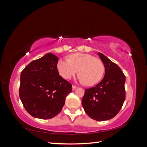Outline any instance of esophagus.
Wrapping results in <instances>:
<instances>
[{
	"mask_svg": "<svg viewBox=\"0 0 147 147\" xmlns=\"http://www.w3.org/2000/svg\"><path fill=\"white\" fill-rule=\"evenodd\" d=\"M72 88H73V90H74L75 89H76V86H74V85H73L72 86Z\"/></svg>",
	"mask_w": 147,
	"mask_h": 147,
	"instance_id": "1",
	"label": "esophagus"
}]
</instances>
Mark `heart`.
<instances>
[{
	"mask_svg": "<svg viewBox=\"0 0 147 147\" xmlns=\"http://www.w3.org/2000/svg\"><path fill=\"white\" fill-rule=\"evenodd\" d=\"M57 68L63 78L69 80L79 70L80 80L87 86H93L100 82L105 73L103 62L88 54L74 53L69 59L58 61Z\"/></svg>",
	"mask_w": 147,
	"mask_h": 147,
	"instance_id": "obj_1",
	"label": "heart"
}]
</instances>
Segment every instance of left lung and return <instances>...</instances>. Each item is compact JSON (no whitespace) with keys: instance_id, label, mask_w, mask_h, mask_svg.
Returning <instances> with one entry per match:
<instances>
[{"instance_id":"left-lung-1","label":"left lung","mask_w":147,"mask_h":147,"mask_svg":"<svg viewBox=\"0 0 147 147\" xmlns=\"http://www.w3.org/2000/svg\"><path fill=\"white\" fill-rule=\"evenodd\" d=\"M105 68L103 79L96 86L85 90L82 106L94 120L101 121L115 117L125 100V76L117 64L98 53Z\"/></svg>"}]
</instances>
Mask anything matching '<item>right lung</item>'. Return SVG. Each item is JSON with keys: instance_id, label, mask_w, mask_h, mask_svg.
<instances>
[{"instance_id": "1", "label": "right lung", "mask_w": 147, "mask_h": 147, "mask_svg": "<svg viewBox=\"0 0 147 147\" xmlns=\"http://www.w3.org/2000/svg\"><path fill=\"white\" fill-rule=\"evenodd\" d=\"M58 58L47 53L34 60L20 74L19 97L26 110L32 117L51 119L59 114L72 84L57 71Z\"/></svg>"}]
</instances>
